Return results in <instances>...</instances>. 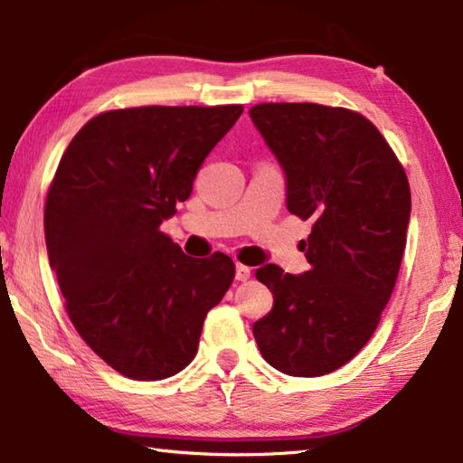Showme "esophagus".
Here are the masks:
<instances>
[{
    "label": "esophagus",
    "mask_w": 463,
    "mask_h": 463,
    "mask_svg": "<svg viewBox=\"0 0 463 463\" xmlns=\"http://www.w3.org/2000/svg\"><path fill=\"white\" fill-rule=\"evenodd\" d=\"M234 278H237L239 281H247L250 278V268H247V265H242V263H237V271H234Z\"/></svg>",
    "instance_id": "1"
}]
</instances>
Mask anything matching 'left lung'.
<instances>
[{
	"mask_svg": "<svg viewBox=\"0 0 463 463\" xmlns=\"http://www.w3.org/2000/svg\"><path fill=\"white\" fill-rule=\"evenodd\" d=\"M250 120L286 175V206L312 231L310 269L268 263L273 294L253 335L281 373L317 378L370 341L394 289L411 221V187L386 138L362 114L320 104H257Z\"/></svg>",
	"mask_w": 463,
	"mask_h": 463,
	"instance_id": "1",
	"label": "left lung"
}]
</instances>
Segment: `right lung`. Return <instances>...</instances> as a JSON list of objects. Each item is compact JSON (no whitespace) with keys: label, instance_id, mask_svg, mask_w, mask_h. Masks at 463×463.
Returning <instances> with one entry per match:
<instances>
[{"label":"right lung","instance_id":"1","mask_svg":"<svg viewBox=\"0 0 463 463\" xmlns=\"http://www.w3.org/2000/svg\"><path fill=\"white\" fill-rule=\"evenodd\" d=\"M242 106L109 109L77 132L49 187L44 239L91 351L132 380L175 375L234 278L229 255H185L159 231Z\"/></svg>","mask_w":463,"mask_h":463}]
</instances>
